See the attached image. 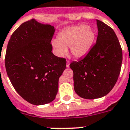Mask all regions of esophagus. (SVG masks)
Masks as SVG:
<instances>
[{"label":"esophagus","mask_w":130,"mask_h":130,"mask_svg":"<svg viewBox=\"0 0 130 130\" xmlns=\"http://www.w3.org/2000/svg\"><path fill=\"white\" fill-rule=\"evenodd\" d=\"M70 62L68 60L67 62H66V67L69 68L70 67Z\"/></svg>","instance_id":"34e87169"}]
</instances>
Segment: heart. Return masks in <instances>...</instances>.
Segmentation results:
<instances>
[{"label": "heart", "mask_w": 130, "mask_h": 130, "mask_svg": "<svg viewBox=\"0 0 130 130\" xmlns=\"http://www.w3.org/2000/svg\"><path fill=\"white\" fill-rule=\"evenodd\" d=\"M95 39V33L85 24L68 28L61 32L58 40H53L52 46L56 55L62 57L70 47L74 57L82 58L87 54Z\"/></svg>", "instance_id": "b5f03b06"}]
</instances>
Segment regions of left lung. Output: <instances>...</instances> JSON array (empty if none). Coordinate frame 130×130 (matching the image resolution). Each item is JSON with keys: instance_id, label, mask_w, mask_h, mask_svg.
<instances>
[{"instance_id": "obj_1", "label": "left lung", "mask_w": 130, "mask_h": 130, "mask_svg": "<svg viewBox=\"0 0 130 130\" xmlns=\"http://www.w3.org/2000/svg\"><path fill=\"white\" fill-rule=\"evenodd\" d=\"M97 42L84 58L70 64L74 87L82 98L103 97L112 89L120 73L122 50L114 30L97 20Z\"/></svg>"}]
</instances>
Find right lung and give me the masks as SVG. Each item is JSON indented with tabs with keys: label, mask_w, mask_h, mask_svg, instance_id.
<instances>
[{
	"label": "right lung",
	"mask_w": 130,
	"mask_h": 130,
	"mask_svg": "<svg viewBox=\"0 0 130 130\" xmlns=\"http://www.w3.org/2000/svg\"><path fill=\"white\" fill-rule=\"evenodd\" d=\"M54 31V26L32 19L23 23L8 43V76L18 93L32 105H45L54 100L58 79L66 69V59L52 53Z\"/></svg>",
	"instance_id": "add662e5"
}]
</instances>
